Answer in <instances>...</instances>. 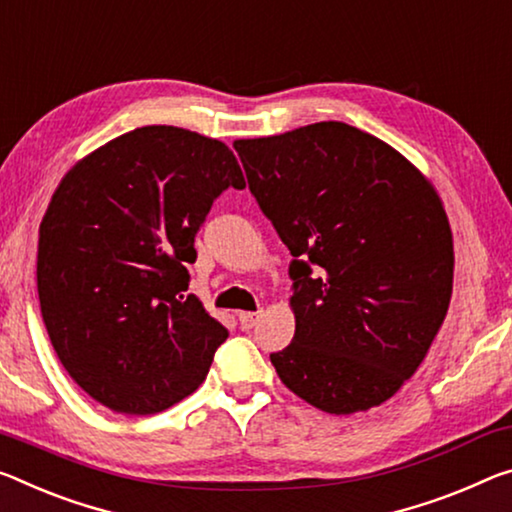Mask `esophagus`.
<instances>
[{
    "instance_id": "esophagus-1",
    "label": "esophagus",
    "mask_w": 512,
    "mask_h": 512,
    "mask_svg": "<svg viewBox=\"0 0 512 512\" xmlns=\"http://www.w3.org/2000/svg\"><path fill=\"white\" fill-rule=\"evenodd\" d=\"M259 321V312H239V323L243 330H250Z\"/></svg>"
}]
</instances>
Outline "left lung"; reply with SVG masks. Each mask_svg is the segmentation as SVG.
I'll return each mask as SVG.
<instances>
[{
  "label": "left lung",
  "mask_w": 512,
  "mask_h": 512,
  "mask_svg": "<svg viewBox=\"0 0 512 512\" xmlns=\"http://www.w3.org/2000/svg\"><path fill=\"white\" fill-rule=\"evenodd\" d=\"M248 186L296 259V332L271 362L330 415L364 412L424 362L453 291V234L433 182L337 120L234 141Z\"/></svg>",
  "instance_id": "left-lung-1"
}]
</instances>
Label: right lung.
I'll return each instance as SVG.
<instances>
[{"label": "right lung", "instance_id": "add662e5", "mask_svg": "<svg viewBox=\"0 0 512 512\" xmlns=\"http://www.w3.org/2000/svg\"><path fill=\"white\" fill-rule=\"evenodd\" d=\"M227 186L223 141L173 125L100 145L56 186L38 230L40 312L70 378L104 408L154 415L196 392L227 328L189 289L196 232Z\"/></svg>", "mask_w": 512, "mask_h": 512}]
</instances>
